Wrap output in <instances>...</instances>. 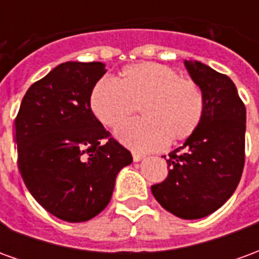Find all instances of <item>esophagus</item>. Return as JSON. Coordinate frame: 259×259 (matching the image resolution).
Returning a JSON list of instances; mask_svg holds the SVG:
<instances>
[{
  "label": "esophagus",
  "instance_id": "34e87169",
  "mask_svg": "<svg viewBox=\"0 0 259 259\" xmlns=\"http://www.w3.org/2000/svg\"><path fill=\"white\" fill-rule=\"evenodd\" d=\"M132 155H133V161H135V162H139V161H141L143 158L146 157L144 154H141V152H137V151L132 152Z\"/></svg>",
  "mask_w": 259,
  "mask_h": 259
}]
</instances>
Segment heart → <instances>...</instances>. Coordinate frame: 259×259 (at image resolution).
<instances>
[{
	"label": "heart",
	"instance_id": "heart-1",
	"mask_svg": "<svg viewBox=\"0 0 259 259\" xmlns=\"http://www.w3.org/2000/svg\"><path fill=\"white\" fill-rule=\"evenodd\" d=\"M140 109L143 118L118 130L119 140L132 148L151 151L168 141L187 140L200 127L205 96L193 79L157 62L129 65L116 81L101 79L90 93V108L100 122L116 129Z\"/></svg>",
	"mask_w": 259,
	"mask_h": 259
}]
</instances>
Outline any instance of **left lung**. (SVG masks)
Returning a JSON list of instances; mask_svg holds the SVG:
<instances>
[{
  "mask_svg": "<svg viewBox=\"0 0 259 259\" xmlns=\"http://www.w3.org/2000/svg\"><path fill=\"white\" fill-rule=\"evenodd\" d=\"M205 96L200 127L166 159L168 178L151 186L155 200L183 219H200L226 202L241 179L245 161V107L226 74L185 61Z\"/></svg>",
  "mask_w": 259,
  "mask_h": 259,
  "instance_id": "obj_1",
  "label": "left lung"
}]
</instances>
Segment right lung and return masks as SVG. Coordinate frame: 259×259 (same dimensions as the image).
<instances>
[{"instance_id": "obj_1", "label": "right lung", "mask_w": 259, "mask_h": 259, "mask_svg": "<svg viewBox=\"0 0 259 259\" xmlns=\"http://www.w3.org/2000/svg\"><path fill=\"white\" fill-rule=\"evenodd\" d=\"M105 72L101 62L58 65L29 87L15 119L22 179L46 211L66 222L98 215L119 170L133 161L91 112L90 93Z\"/></svg>"}]
</instances>
